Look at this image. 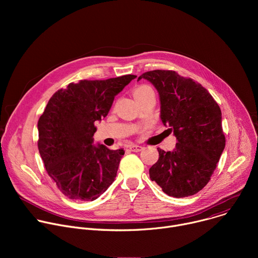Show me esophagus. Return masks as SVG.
Segmentation results:
<instances>
[{
  "mask_svg": "<svg viewBox=\"0 0 258 258\" xmlns=\"http://www.w3.org/2000/svg\"><path fill=\"white\" fill-rule=\"evenodd\" d=\"M144 148L142 146H139V145H131L130 146V150L133 151V152H140L142 151Z\"/></svg>",
  "mask_w": 258,
  "mask_h": 258,
  "instance_id": "34e87169",
  "label": "esophagus"
}]
</instances>
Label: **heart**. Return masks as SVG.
<instances>
[{
  "instance_id": "obj_1",
  "label": "heart",
  "mask_w": 258,
  "mask_h": 258,
  "mask_svg": "<svg viewBox=\"0 0 258 258\" xmlns=\"http://www.w3.org/2000/svg\"><path fill=\"white\" fill-rule=\"evenodd\" d=\"M151 88L148 87V86H140L139 88H137L134 92V97H138V96H141V95H144L145 93H148V92H151Z\"/></svg>"
}]
</instances>
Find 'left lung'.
<instances>
[{"instance_id": "obj_1", "label": "left lung", "mask_w": 258, "mask_h": 258, "mask_svg": "<svg viewBox=\"0 0 258 258\" xmlns=\"http://www.w3.org/2000/svg\"><path fill=\"white\" fill-rule=\"evenodd\" d=\"M142 79L157 90L160 118L177 141L173 151L157 148L150 178L168 196L194 195L207 185L225 149L220 108L205 88L175 71L152 70Z\"/></svg>"}]
</instances>
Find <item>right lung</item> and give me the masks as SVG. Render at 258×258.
Masks as SVG:
<instances>
[{"label": "right lung", "instance_id": "add662e5", "mask_svg": "<svg viewBox=\"0 0 258 258\" xmlns=\"http://www.w3.org/2000/svg\"><path fill=\"white\" fill-rule=\"evenodd\" d=\"M136 78L71 83L49 100L38 122V147L48 174L69 199L96 200L114 181L124 151L95 145V122Z\"/></svg>", "mask_w": 258, "mask_h": 258}]
</instances>
